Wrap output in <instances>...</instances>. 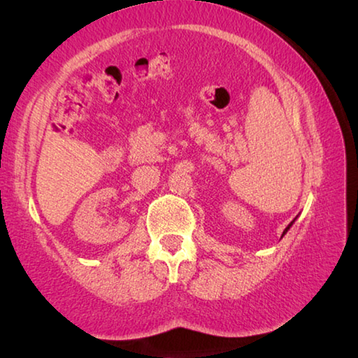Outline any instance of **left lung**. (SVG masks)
Segmentation results:
<instances>
[{
    "mask_svg": "<svg viewBox=\"0 0 358 358\" xmlns=\"http://www.w3.org/2000/svg\"><path fill=\"white\" fill-rule=\"evenodd\" d=\"M292 222H294V221H292ZM292 222H290V224H289V226H287V227H286V230H284V232H282V235H284V234H286V232H287V230H289V227H290V226H292Z\"/></svg>",
    "mask_w": 358,
    "mask_h": 358,
    "instance_id": "8db88e82",
    "label": "left lung"
}]
</instances>
